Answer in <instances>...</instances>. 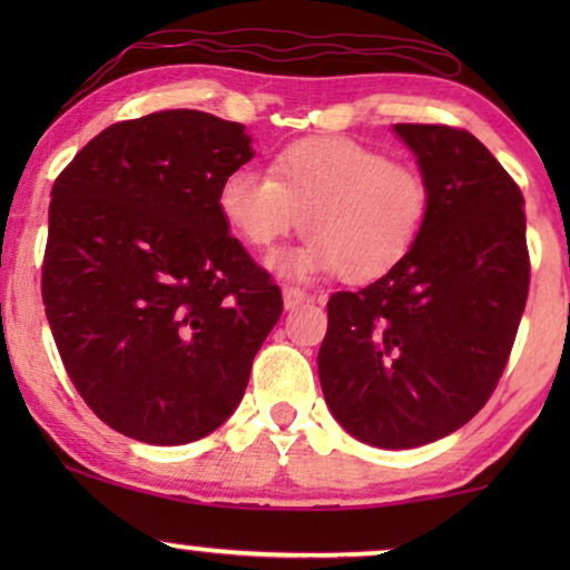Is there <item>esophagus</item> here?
Listing matches in <instances>:
<instances>
[{"instance_id":"obj_1","label":"esophagus","mask_w":570,"mask_h":570,"mask_svg":"<svg viewBox=\"0 0 570 570\" xmlns=\"http://www.w3.org/2000/svg\"><path fill=\"white\" fill-rule=\"evenodd\" d=\"M283 301H285V308H298L301 303L311 301V295L298 285H285L283 287Z\"/></svg>"}]
</instances>
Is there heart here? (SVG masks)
<instances>
[{
    "mask_svg": "<svg viewBox=\"0 0 570 570\" xmlns=\"http://www.w3.org/2000/svg\"><path fill=\"white\" fill-rule=\"evenodd\" d=\"M217 209L238 240L269 254L301 225L306 244L285 254L293 277L337 272L371 283L407 259L431 215V184L410 160L389 158L347 137H306L283 147L262 170L233 168Z\"/></svg>",
    "mask_w": 570,
    "mask_h": 570,
    "instance_id": "b5f03b06",
    "label": "heart"
}]
</instances>
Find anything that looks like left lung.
Wrapping results in <instances>:
<instances>
[{"label": "left lung", "mask_w": 570, "mask_h": 570, "mask_svg": "<svg viewBox=\"0 0 570 570\" xmlns=\"http://www.w3.org/2000/svg\"><path fill=\"white\" fill-rule=\"evenodd\" d=\"M431 184L407 259L334 293L318 379L357 441L415 449L478 415L509 363L529 295L524 197L485 145L446 124H396Z\"/></svg>", "instance_id": "8db88e82"}]
</instances>
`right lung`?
I'll return each mask as SVG.
<instances>
[{"mask_svg": "<svg viewBox=\"0 0 570 570\" xmlns=\"http://www.w3.org/2000/svg\"><path fill=\"white\" fill-rule=\"evenodd\" d=\"M248 142L236 121L155 111L111 124L53 181L46 318L85 404L135 441L178 446L220 428L283 314L217 209Z\"/></svg>", "mask_w": 570, "mask_h": 570, "instance_id": "right-lung-1", "label": "right lung"}]
</instances>
